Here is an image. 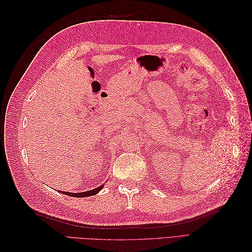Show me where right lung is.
<instances>
[{
	"instance_id": "obj_1",
	"label": "right lung",
	"mask_w": 252,
	"mask_h": 252,
	"mask_svg": "<svg viewBox=\"0 0 252 252\" xmlns=\"http://www.w3.org/2000/svg\"><path fill=\"white\" fill-rule=\"evenodd\" d=\"M104 187V185L98 186L93 190H89V191H85V192H79V193H72V192H68V191H61V193L63 194H67L69 196H75V197H86V196H91L96 194L100 190H102V188Z\"/></svg>"
}]
</instances>
